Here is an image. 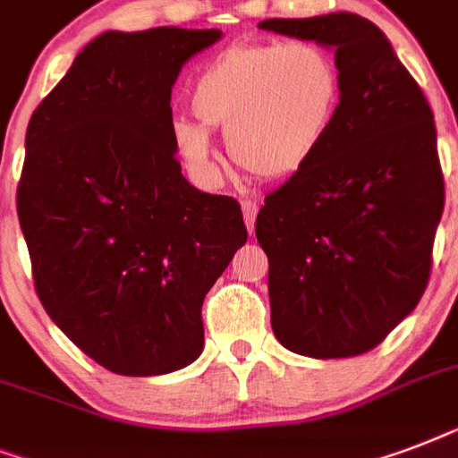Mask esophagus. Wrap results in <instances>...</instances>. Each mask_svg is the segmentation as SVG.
I'll use <instances>...</instances> for the list:
<instances>
[{
  "label": "esophagus",
  "instance_id": "1",
  "mask_svg": "<svg viewBox=\"0 0 458 458\" xmlns=\"http://www.w3.org/2000/svg\"><path fill=\"white\" fill-rule=\"evenodd\" d=\"M257 211L259 207L254 201L244 199L242 201V214H244V223H247V230H250V235L254 233V223H257Z\"/></svg>",
  "mask_w": 458,
  "mask_h": 458
}]
</instances>
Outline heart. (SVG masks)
Returning <instances> with one entry per match:
<instances>
[{
	"label": "heart",
	"mask_w": 458,
	"mask_h": 458,
	"mask_svg": "<svg viewBox=\"0 0 458 458\" xmlns=\"http://www.w3.org/2000/svg\"><path fill=\"white\" fill-rule=\"evenodd\" d=\"M192 114L171 123L175 152L194 178L216 185L211 142L261 180L290 178L326 145L342 102V75L326 47L311 39L235 45L201 68L190 92Z\"/></svg>",
	"instance_id": "b5f03b06"
}]
</instances>
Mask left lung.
<instances>
[{"label": "left lung", "mask_w": 458, "mask_h": 458, "mask_svg": "<svg viewBox=\"0 0 458 458\" xmlns=\"http://www.w3.org/2000/svg\"><path fill=\"white\" fill-rule=\"evenodd\" d=\"M261 30L335 52L342 102L320 152L266 197L271 326L311 359L369 352L416 309L445 208L437 132L423 89L369 18H268Z\"/></svg>", "instance_id": "left-lung-1"}]
</instances>
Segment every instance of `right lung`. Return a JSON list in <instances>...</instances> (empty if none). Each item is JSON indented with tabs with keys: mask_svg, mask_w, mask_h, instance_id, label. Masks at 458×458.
Instances as JSON below:
<instances>
[{
	"mask_svg": "<svg viewBox=\"0 0 458 458\" xmlns=\"http://www.w3.org/2000/svg\"><path fill=\"white\" fill-rule=\"evenodd\" d=\"M221 30L95 38L25 132L18 221L49 318L118 376H164L204 349L201 304L244 242L233 197L187 182L171 89Z\"/></svg>",
	"mask_w": 458,
	"mask_h": 458,
	"instance_id": "obj_1",
	"label": "right lung"
}]
</instances>
